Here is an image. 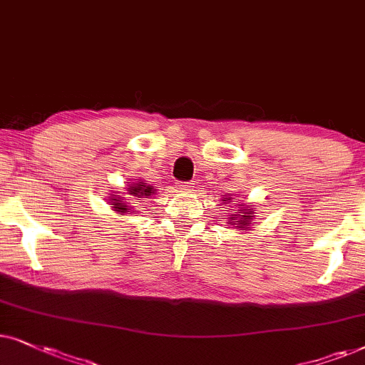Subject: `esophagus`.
<instances>
[{
    "label": "esophagus",
    "mask_w": 365,
    "mask_h": 365,
    "mask_svg": "<svg viewBox=\"0 0 365 365\" xmlns=\"http://www.w3.org/2000/svg\"><path fill=\"white\" fill-rule=\"evenodd\" d=\"M178 188V190H190L192 188V183L190 182H177V185H175Z\"/></svg>",
    "instance_id": "34e87169"
}]
</instances>
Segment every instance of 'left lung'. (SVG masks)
I'll return each mask as SVG.
<instances>
[{"label":"left lung","instance_id":"1","mask_svg":"<svg viewBox=\"0 0 365 365\" xmlns=\"http://www.w3.org/2000/svg\"><path fill=\"white\" fill-rule=\"evenodd\" d=\"M230 200V198H228ZM235 200V198H233ZM245 208H240V210H237L235 213H233L232 218L235 220L237 223H232V225H237L239 228H245L247 225L250 223V218H252V212H244Z\"/></svg>","mask_w":365,"mask_h":365}]
</instances>
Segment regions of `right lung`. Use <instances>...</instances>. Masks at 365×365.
<instances>
[{
  "label": "right lung",
  "mask_w": 365,
  "mask_h": 365,
  "mask_svg": "<svg viewBox=\"0 0 365 365\" xmlns=\"http://www.w3.org/2000/svg\"><path fill=\"white\" fill-rule=\"evenodd\" d=\"M128 195H133V197H138V198H142L143 195L145 197H148V195H152L153 193V190H152V187L150 185H145V183H133V185H130L128 187ZM123 198L125 197H115V198H111V203H113V208L116 212H121V213H126V212H130V208L126 207V202H123Z\"/></svg>",
  "instance_id": "1"
}]
</instances>
